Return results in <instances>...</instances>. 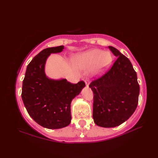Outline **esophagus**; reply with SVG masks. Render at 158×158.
Instances as JSON below:
<instances>
[{
    "label": "esophagus",
    "instance_id": "1",
    "mask_svg": "<svg viewBox=\"0 0 158 158\" xmlns=\"http://www.w3.org/2000/svg\"><path fill=\"white\" fill-rule=\"evenodd\" d=\"M85 85H86V86L87 87H89V80L88 79H85Z\"/></svg>",
    "mask_w": 158,
    "mask_h": 158
}]
</instances>
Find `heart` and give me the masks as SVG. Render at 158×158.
<instances>
[{"instance_id": "heart-1", "label": "heart", "mask_w": 158, "mask_h": 158, "mask_svg": "<svg viewBox=\"0 0 158 158\" xmlns=\"http://www.w3.org/2000/svg\"><path fill=\"white\" fill-rule=\"evenodd\" d=\"M112 60V55L110 52L92 49L75 55L72 58V62L77 69L81 70L88 69L92 66V75L98 77L105 73L111 64Z\"/></svg>"}]
</instances>
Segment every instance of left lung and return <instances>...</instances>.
<instances>
[{
    "instance_id": "8db88e82",
    "label": "left lung",
    "mask_w": 158,
    "mask_h": 158,
    "mask_svg": "<svg viewBox=\"0 0 158 158\" xmlns=\"http://www.w3.org/2000/svg\"><path fill=\"white\" fill-rule=\"evenodd\" d=\"M117 60L108 72L93 81V119L103 127L118 126L128 119L138 105L140 87L129 59L109 46Z\"/></svg>"
}]
</instances>
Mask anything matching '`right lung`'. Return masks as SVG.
Wrapping results in <instances>:
<instances>
[{
	"label": "right lung",
	"mask_w": 158,
	"mask_h": 158,
	"mask_svg": "<svg viewBox=\"0 0 158 158\" xmlns=\"http://www.w3.org/2000/svg\"><path fill=\"white\" fill-rule=\"evenodd\" d=\"M63 49L61 45L39 53L27 66L22 83V98L29 115L48 129H60L69 125L70 103L85 86L83 81L73 84L66 79H53L46 75L48 57Z\"/></svg>",
	"instance_id": "add662e5"
}]
</instances>
